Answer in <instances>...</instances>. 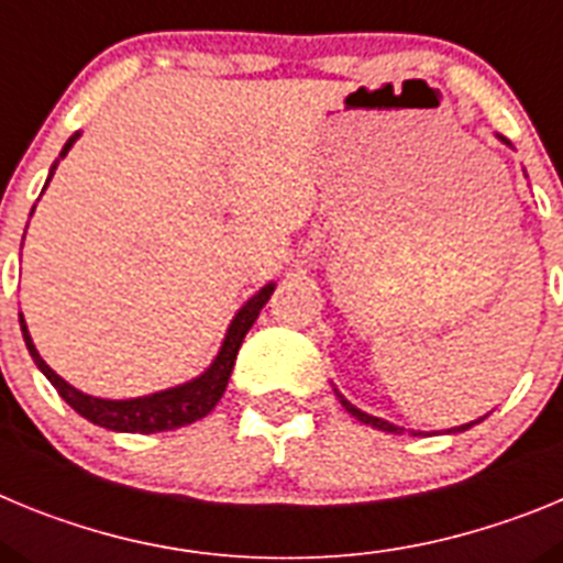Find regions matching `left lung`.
Here are the masks:
<instances>
[{
  "label": "left lung",
  "instance_id": "obj_1",
  "mask_svg": "<svg viewBox=\"0 0 563 563\" xmlns=\"http://www.w3.org/2000/svg\"><path fill=\"white\" fill-rule=\"evenodd\" d=\"M501 141H505V137H501ZM505 143H507V141H505ZM335 395H338V400H341L343 409L350 411L352 417H357V420H361V422H366V426H372V429L389 431V434H402V429H400V426H395V422L380 420V417H372V415H366V411L355 409V406H352V402L341 395V391H335ZM482 420H485V417H482ZM476 422H479V420H476ZM476 422H465V426H460V429H454V431H467V429H471V426H476Z\"/></svg>",
  "mask_w": 563,
  "mask_h": 563
}]
</instances>
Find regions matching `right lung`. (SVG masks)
<instances>
[{
    "label": "right lung",
    "instance_id": "obj_1",
    "mask_svg": "<svg viewBox=\"0 0 563 563\" xmlns=\"http://www.w3.org/2000/svg\"><path fill=\"white\" fill-rule=\"evenodd\" d=\"M78 134H73L62 148V157L69 152V146L76 143ZM58 161L53 163L49 168V177L56 172ZM49 183V180H47ZM47 188V186H44ZM273 287L276 285H265L256 296L247 301L242 310L236 312V318L231 321L225 332V341L220 346V355L213 357V363L202 372L200 377H194V380L183 383V386H174V389L166 391H154V395L146 397H134V400H101V397L84 395L78 391L76 386H69L64 377H58L56 372L49 369L44 357L38 355V350L33 346V338H30L27 324H24V318L19 316V324H22V335L24 343H27L30 357L36 361L38 369L44 372L53 386H56L58 395L73 406L81 417H87L89 422H96L101 429L109 431H126V434H154V431H172L180 429V426H188L194 420H202L208 411L220 402V397L225 395L228 377L233 372V363H236V352L245 341L247 330L253 327V321L258 318V310L267 305V298L273 296Z\"/></svg>",
    "mask_w": 563,
    "mask_h": 563
}]
</instances>
